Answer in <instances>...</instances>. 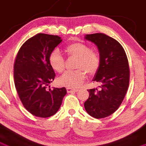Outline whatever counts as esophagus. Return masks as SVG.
<instances>
[{"label": "esophagus", "mask_w": 146, "mask_h": 146, "mask_svg": "<svg viewBox=\"0 0 146 146\" xmlns=\"http://www.w3.org/2000/svg\"><path fill=\"white\" fill-rule=\"evenodd\" d=\"M66 90L67 92H68V93H71L73 92H77L78 91V89H73V88H71V87H66Z\"/></svg>", "instance_id": "obj_1"}]
</instances>
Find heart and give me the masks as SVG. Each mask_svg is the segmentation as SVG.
<instances>
[{
	"label": "heart",
	"instance_id": "b5f03b06",
	"mask_svg": "<svg viewBox=\"0 0 146 146\" xmlns=\"http://www.w3.org/2000/svg\"><path fill=\"white\" fill-rule=\"evenodd\" d=\"M65 51L70 56L77 57L76 70L66 71L58 80L61 85L78 87L85 78V71L88 74L96 73L100 66V57L88 45L82 42H73L65 47ZM49 62L55 71L61 73L65 68V59L58 50H54L49 56Z\"/></svg>",
	"mask_w": 146,
	"mask_h": 146
}]
</instances>
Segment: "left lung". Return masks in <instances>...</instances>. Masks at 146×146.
Listing matches in <instances>:
<instances>
[{"mask_svg":"<svg viewBox=\"0 0 146 146\" xmlns=\"http://www.w3.org/2000/svg\"><path fill=\"white\" fill-rule=\"evenodd\" d=\"M99 51L100 66L93 81L100 82V90L91 89L84 103L86 111L96 119L113 114L122 104L129 83V67L125 50L119 42L104 33L85 36Z\"/></svg>","mask_w":146,"mask_h":146,"instance_id":"1","label":"left lung"}]
</instances>
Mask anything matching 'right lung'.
<instances>
[{
	"mask_svg": "<svg viewBox=\"0 0 146 146\" xmlns=\"http://www.w3.org/2000/svg\"><path fill=\"white\" fill-rule=\"evenodd\" d=\"M61 41L58 36L38 33L21 45L15 59L14 79L17 92L24 108L36 117L54 115L66 94L65 87L47 89L55 77L49 56Z\"/></svg>",
	"mask_w": 146,
	"mask_h": 146,
	"instance_id": "add662e5",
	"label": "right lung"
}]
</instances>
